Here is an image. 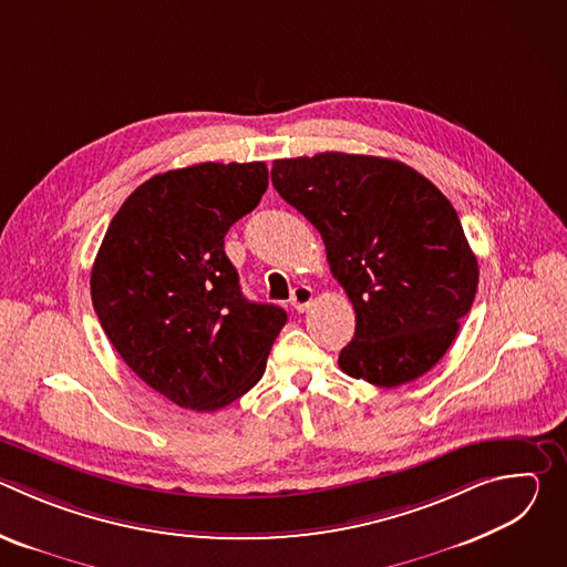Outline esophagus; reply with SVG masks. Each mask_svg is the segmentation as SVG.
<instances>
[{
    "label": "esophagus",
    "mask_w": 567,
    "mask_h": 567,
    "mask_svg": "<svg viewBox=\"0 0 567 567\" xmlns=\"http://www.w3.org/2000/svg\"><path fill=\"white\" fill-rule=\"evenodd\" d=\"M311 300H313L311 287H307V285L293 287V291H291V307H293L296 311H305V309L311 305Z\"/></svg>",
    "instance_id": "34e87169"
}]
</instances>
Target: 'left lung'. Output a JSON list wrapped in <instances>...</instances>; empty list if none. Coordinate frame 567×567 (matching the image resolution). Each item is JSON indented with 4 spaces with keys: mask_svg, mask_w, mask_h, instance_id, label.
Returning a JSON list of instances; mask_svg holds the SVG:
<instances>
[{
    "mask_svg": "<svg viewBox=\"0 0 567 567\" xmlns=\"http://www.w3.org/2000/svg\"><path fill=\"white\" fill-rule=\"evenodd\" d=\"M278 195L326 241L357 313L346 374L394 388L451 348L477 289V260L451 202L401 161L320 152L278 158Z\"/></svg>",
    "mask_w": 567,
    "mask_h": 567,
    "instance_id": "8db88e82",
    "label": "left lung"
}]
</instances>
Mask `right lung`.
Masks as SVG:
<instances>
[{
  "label": "right lung",
  "instance_id": "add662e5",
  "mask_svg": "<svg viewBox=\"0 0 567 567\" xmlns=\"http://www.w3.org/2000/svg\"><path fill=\"white\" fill-rule=\"evenodd\" d=\"M269 186L262 161L168 171L118 208L92 302L130 370L182 409L217 411L265 374L287 311L245 298L224 235Z\"/></svg>",
  "mask_w": 567,
  "mask_h": 567
}]
</instances>
